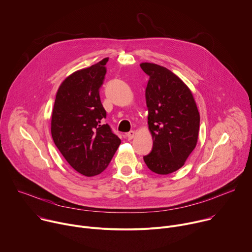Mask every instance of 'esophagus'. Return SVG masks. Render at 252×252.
<instances>
[{
	"mask_svg": "<svg viewBox=\"0 0 252 252\" xmlns=\"http://www.w3.org/2000/svg\"><path fill=\"white\" fill-rule=\"evenodd\" d=\"M134 134H135L134 130H130V131H128V132L126 134V138H127L128 140H130V139H132V138L134 137Z\"/></svg>",
	"mask_w": 252,
	"mask_h": 252,
	"instance_id": "1",
	"label": "esophagus"
}]
</instances>
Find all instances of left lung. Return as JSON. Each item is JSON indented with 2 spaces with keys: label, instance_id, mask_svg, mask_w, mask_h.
I'll return each mask as SVG.
<instances>
[{
  "label": "left lung",
  "instance_id": "left-lung-1",
  "mask_svg": "<svg viewBox=\"0 0 252 252\" xmlns=\"http://www.w3.org/2000/svg\"><path fill=\"white\" fill-rule=\"evenodd\" d=\"M140 67L150 76L146 99L154 140L143 160L152 171L168 174L181 168L194 150L199 113L190 90L172 71L151 63H142Z\"/></svg>",
  "mask_w": 252,
  "mask_h": 252
}]
</instances>
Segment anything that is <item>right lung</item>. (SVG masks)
Returning a JSON list of instances; mask_svg holds the SVG:
<instances>
[{
    "label": "right lung",
    "instance_id": "1",
    "mask_svg": "<svg viewBox=\"0 0 252 252\" xmlns=\"http://www.w3.org/2000/svg\"><path fill=\"white\" fill-rule=\"evenodd\" d=\"M105 58L75 71L60 86L52 114L55 145L78 172L94 176L102 172L116 154L121 139L111 126L99 97L106 73Z\"/></svg>",
    "mask_w": 252,
    "mask_h": 252
}]
</instances>
